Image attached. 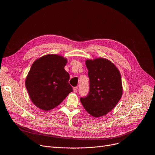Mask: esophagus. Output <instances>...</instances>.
Wrapping results in <instances>:
<instances>
[{"label":"esophagus","mask_w":155,"mask_h":155,"mask_svg":"<svg viewBox=\"0 0 155 155\" xmlns=\"http://www.w3.org/2000/svg\"><path fill=\"white\" fill-rule=\"evenodd\" d=\"M77 89H78V87H74V88H73L74 92V93H77Z\"/></svg>","instance_id":"1"}]
</instances>
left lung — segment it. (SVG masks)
<instances>
[{
    "label": "left lung",
    "instance_id": "obj_1",
    "mask_svg": "<svg viewBox=\"0 0 155 155\" xmlns=\"http://www.w3.org/2000/svg\"><path fill=\"white\" fill-rule=\"evenodd\" d=\"M90 78V91L80 101L91 115H105L115 107L123 94L121 74L111 61L105 58L85 62Z\"/></svg>",
    "mask_w": 155,
    "mask_h": 155
}]
</instances>
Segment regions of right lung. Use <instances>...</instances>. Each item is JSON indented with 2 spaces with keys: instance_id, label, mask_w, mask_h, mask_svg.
Instances as JSON below:
<instances>
[{
  "instance_id": "obj_1",
  "label": "right lung",
  "mask_w": 155,
  "mask_h": 155,
  "mask_svg": "<svg viewBox=\"0 0 155 155\" xmlns=\"http://www.w3.org/2000/svg\"><path fill=\"white\" fill-rule=\"evenodd\" d=\"M68 60L58 54L43 56L32 64L26 87L32 103L48 111L59 105L72 92L69 74L64 69Z\"/></svg>"
}]
</instances>
